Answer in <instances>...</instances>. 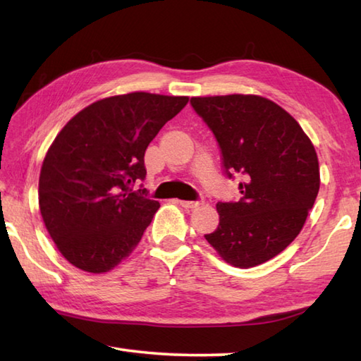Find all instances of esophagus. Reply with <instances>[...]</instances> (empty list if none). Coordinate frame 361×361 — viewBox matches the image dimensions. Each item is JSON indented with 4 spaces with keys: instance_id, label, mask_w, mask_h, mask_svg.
Returning <instances> with one entry per match:
<instances>
[{
    "instance_id": "1",
    "label": "esophagus",
    "mask_w": 361,
    "mask_h": 361,
    "mask_svg": "<svg viewBox=\"0 0 361 361\" xmlns=\"http://www.w3.org/2000/svg\"><path fill=\"white\" fill-rule=\"evenodd\" d=\"M178 203L183 206V208H186V209H194V208H197V206L202 204L200 202H190V200H180Z\"/></svg>"
}]
</instances>
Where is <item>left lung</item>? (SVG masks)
Listing matches in <instances>:
<instances>
[{
	"label": "left lung",
	"mask_w": 361,
	"mask_h": 361,
	"mask_svg": "<svg viewBox=\"0 0 361 361\" xmlns=\"http://www.w3.org/2000/svg\"><path fill=\"white\" fill-rule=\"evenodd\" d=\"M219 144L224 173L240 176L239 202H219V226L204 234L228 264L250 268L286 250L319 190L315 147L278 104L260 96L190 99Z\"/></svg>",
	"instance_id": "1"
}]
</instances>
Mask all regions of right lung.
Wrapping results in <instances>:
<instances>
[{"mask_svg": "<svg viewBox=\"0 0 361 361\" xmlns=\"http://www.w3.org/2000/svg\"><path fill=\"white\" fill-rule=\"evenodd\" d=\"M189 97L130 93L88 105L46 153L38 203L52 240L74 267L105 273L140 243L159 208L142 185L144 153Z\"/></svg>", "mask_w": 361, "mask_h": 361, "instance_id": "right-lung-1", "label": "right lung"}]
</instances>
